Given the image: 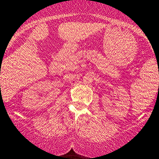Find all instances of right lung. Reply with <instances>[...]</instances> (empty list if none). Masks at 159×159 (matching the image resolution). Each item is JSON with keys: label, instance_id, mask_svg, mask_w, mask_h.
I'll list each match as a JSON object with an SVG mask.
<instances>
[{"label": "right lung", "instance_id": "1", "mask_svg": "<svg viewBox=\"0 0 159 159\" xmlns=\"http://www.w3.org/2000/svg\"><path fill=\"white\" fill-rule=\"evenodd\" d=\"M0 86H1V85H0Z\"/></svg>", "mask_w": 159, "mask_h": 159}]
</instances>
